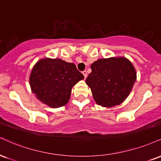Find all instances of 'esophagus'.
<instances>
[{"mask_svg": "<svg viewBox=\"0 0 161 161\" xmlns=\"http://www.w3.org/2000/svg\"><path fill=\"white\" fill-rule=\"evenodd\" d=\"M82 74L84 75V77H85V79H86V77H87V75H88V74H87V71H86V70H84V71H83V72H82Z\"/></svg>", "mask_w": 161, "mask_h": 161, "instance_id": "esophagus-1", "label": "esophagus"}]
</instances>
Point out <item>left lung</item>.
I'll use <instances>...</instances> for the list:
<instances>
[{
    "mask_svg": "<svg viewBox=\"0 0 161 161\" xmlns=\"http://www.w3.org/2000/svg\"><path fill=\"white\" fill-rule=\"evenodd\" d=\"M86 79L93 97L98 105L112 107L119 105L129 95L136 82V73L125 58L99 59L91 66Z\"/></svg>",
    "mask_w": 161,
    "mask_h": 161,
    "instance_id": "left-lung-1",
    "label": "left lung"
}]
</instances>
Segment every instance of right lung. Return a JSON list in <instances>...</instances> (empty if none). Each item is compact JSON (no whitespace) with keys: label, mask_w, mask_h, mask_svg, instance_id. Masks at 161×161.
Wrapping results in <instances>:
<instances>
[{"label":"right lung","mask_w":161,"mask_h":161,"mask_svg":"<svg viewBox=\"0 0 161 161\" xmlns=\"http://www.w3.org/2000/svg\"><path fill=\"white\" fill-rule=\"evenodd\" d=\"M83 79L84 75L73 63L45 58L40 60L33 68L30 86L40 101L58 108L68 103L73 86Z\"/></svg>","instance_id":"obj_1"}]
</instances>
